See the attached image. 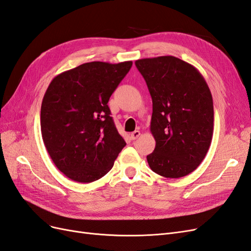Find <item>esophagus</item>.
<instances>
[{"label": "esophagus", "mask_w": 251, "mask_h": 251, "mask_svg": "<svg viewBox=\"0 0 251 251\" xmlns=\"http://www.w3.org/2000/svg\"><path fill=\"white\" fill-rule=\"evenodd\" d=\"M140 136V132L139 131H134L133 133H131V138L133 139V140H135V139H137L138 137Z\"/></svg>", "instance_id": "obj_1"}]
</instances>
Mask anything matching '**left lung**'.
Wrapping results in <instances>:
<instances>
[{"label": "left lung", "instance_id": "left-lung-1", "mask_svg": "<svg viewBox=\"0 0 251 251\" xmlns=\"http://www.w3.org/2000/svg\"><path fill=\"white\" fill-rule=\"evenodd\" d=\"M153 100L151 127L155 150L151 170L181 178L203 161L214 133V103L202 74L193 65L166 55L135 62Z\"/></svg>", "mask_w": 251, "mask_h": 251}]
</instances>
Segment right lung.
Returning a JSON list of instances; mask_svg holds the SVG:
<instances>
[{
  "mask_svg": "<svg viewBox=\"0 0 251 251\" xmlns=\"http://www.w3.org/2000/svg\"><path fill=\"white\" fill-rule=\"evenodd\" d=\"M132 62H91L52 79L41 108V131L53 163L69 179L103 177L126 147L108 101Z\"/></svg>",
  "mask_w": 251,
  "mask_h": 251,
  "instance_id": "right-lung-1",
  "label": "right lung"
}]
</instances>
